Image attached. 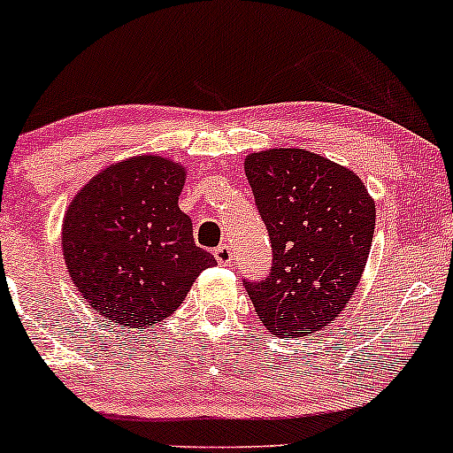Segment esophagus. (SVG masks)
Segmentation results:
<instances>
[{
    "mask_svg": "<svg viewBox=\"0 0 453 453\" xmlns=\"http://www.w3.org/2000/svg\"><path fill=\"white\" fill-rule=\"evenodd\" d=\"M214 257H216V262H219V264H231V260H233L231 245H220V248H216Z\"/></svg>",
    "mask_w": 453,
    "mask_h": 453,
    "instance_id": "34e87169",
    "label": "esophagus"
}]
</instances>
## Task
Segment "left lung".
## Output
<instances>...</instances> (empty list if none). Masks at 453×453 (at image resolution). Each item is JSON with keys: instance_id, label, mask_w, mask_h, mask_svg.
<instances>
[{"instance_id": "8db88e82", "label": "left lung", "mask_w": 453, "mask_h": 453, "mask_svg": "<svg viewBox=\"0 0 453 453\" xmlns=\"http://www.w3.org/2000/svg\"><path fill=\"white\" fill-rule=\"evenodd\" d=\"M273 266L243 279L262 325L305 337L342 314L366 266L374 202L351 170L305 150H268L245 160Z\"/></svg>"}]
</instances>
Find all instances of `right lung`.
<instances>
[{
	"mask_svg": "<svg viewBox=\"0 0 453 453\" xmlns=\"http://www.w3.org/2000/svg\"><path fill=\"white\" fill-rule=\"evenodd\" d=\"M183 183L179 164L137 156L93 176L70 203L64 260L85 302L110 322L137 328L168 319L216 264L179 210Z\"/></svg>",
	"mask_w": 453,
	"mask_h": 453,
	"instance_id": "1",
	"label": "right lung"
}]
</instances>
